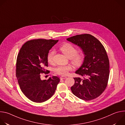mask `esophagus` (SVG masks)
<instances>
[{"mask_svg": "<svg viewBox=\"0 0 125 125\" xmlns=\"http://www.w3.org/2000/svg\"><path fill=\"white\" fill-rule=\"evenodd\" d=\"M66 78H67L66 77H64V76L60 77V79H61V80H64V79H65Z\"/></svg>", "mask_w": 125, "mask_h": 125, "instance_id": "esophagus-1", "label": "esophagus"}]
</instances>
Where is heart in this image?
Instances as JSON below:
<instances>
[{"mask_svg":"<svg viewBox=\"0 0 125 125\" xmlns=\"http://www.w3.org/2000/svg\"><path fill=\"white\" fill-rule=\"evenodd\" d=\"M60 50L68 58H70L72 63L76 66H80L83 62L84 55L82 52H78L77 48L73 45L69 43H66L60 47ZM55 52L54 50H50L47 54V60L49 64L53 62ZM72 70V66L70 65H60L54 69V73L56 74L65 76L70 71Z\"/></svg>","mask_w":125,"mask_h":125,"instance_id":"heart-1","label":"heart"}]
</instances>
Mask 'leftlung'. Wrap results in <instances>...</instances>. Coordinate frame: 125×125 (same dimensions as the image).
Instances as JSON below:
<instances>
[{"instance_id":"left-lung-1","label":"left lung","mask_w":125,"mask_h":125,"mask_svg":"<svg viewBox=\"0 0 125 125\" xmlns=\"http://www.w3.org/2000/svg\"><path fill=\"white\" fill-rule=\"evenodd\" d=\"M67 40L80 46L85 56L83 65L75 72L83 78H74L71 91L85 101L97 98L105 90L109 76V61L104 47L90 34H78Z\"/></svg>"}]
</instances>
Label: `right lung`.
<instances>
[{
  "label": "right lung",
  "instance_id": "obj_1",
  "mask_svg": "<svg viewBox=\"0 0 125 125\" xmlns=\"http://www.w3.org/2000/svg\"><path fill=\"white\" fill-rule=\"evenodd\" d=\"M58 40L37 39L25 42L18 54L16 75L24 95L31 101L41 103L54 94L60 82L58 77L52 76L42 80L41 74H48L47 56L49 51Z\"/></svg>",
  "mask_w": 125,
  "mask_h": 125
}]
</instances>
